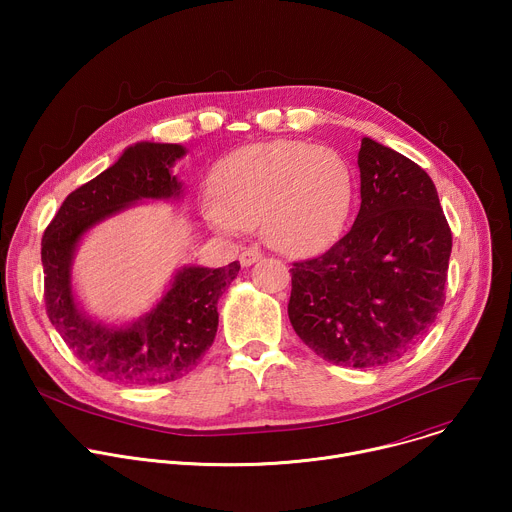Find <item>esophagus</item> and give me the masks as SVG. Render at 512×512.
<instances>
[{
    "instance_id": "34e87169",
    "label": "esophagus",
    "mask_w": 512,
    "mask_h": 512,
    "mask_svg": "<svg viewBox=\"0 0 512 512\" xmlns=\"http://www.w3.org/2000/svg\"><path fill=\"white\" fill-rule=\"evenodd\" d=\"M261 257H263V253H261L259 249L249 247V249H245V251L239 255V261H241V265H243V267H251V265H253V263H257Z\"/></svg>"
}]
</instances>
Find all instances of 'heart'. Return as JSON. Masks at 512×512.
<instances>
[{
  "instance_id": "b5f03b06",
  "label": "heart",
  "mask_w": 512,
  "mask_h": 512,
  "mask_svg": "<svg viewBox=\"0 0 512 512\" xmlns=\"http://www.w3.org/2000/svg\"><path fill=\"white\" fill-rule=\"evenodd\" d=\"M212 192L200 202L206 225L241 235L261 223L267 245L285 255H312L344 229L354 180L330 148L275 139L243 145L216 164Z\"/></svg>"
}]
</instances>
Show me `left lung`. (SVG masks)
Wrapping results in <instances>:
<instances>
[{"mask_svg": "<svg viewBox=\"0 0 512 512\" xmlns=\"http://www.w3.org/2000/svg\"><path fill=\"white\" fill-rule=\"evenodd\" d=\"M360 210L320 257L291 269L289 322L318 356L373 369L401 358L444 306L452 233L415 162L362 137Z\"/></svg>", "mask_w": 512, "mask_h": 512, "instance_id": "left-lung-1", "label": "left lung"}]
</instances>
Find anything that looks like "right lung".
Returning <instances> with one entry per match:
<instances>
[{
  "label": "right lung",
  "instance_id": "1",
  "mask_svg": "<svg viewBox=\"0 0 512 512\" xmlns=\"http://www.w3.org/2000/svg\"><path fill=\"white\" fill-rule=\"evenodd\" d=\"M186 152L180 143L129 145L111 168L66 196L42 237L48 318L79 360L107 381L152 387L188 375L212 346L218 298L241 269L239 261L218 269L182 265L148 312L121 324L93 318L77 296L72 263L83 239L143 200H182L172 168Z\"/></svg>",
  "mask_w": 512,
  "mask_h": 512
}]
</instances>
